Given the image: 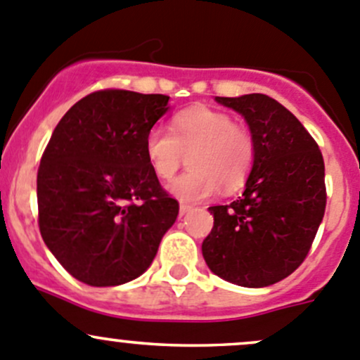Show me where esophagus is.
Returning <instances> with one entry per match:
<instances>
[{
    "instance_id": "1",
    "label": "esophagus",
    "mask_w": 360,
    "mask_h": 360,
    "mask_svg": "<svg viewBox=\"0 0 360 360\" xmlns=\"http://www.w3.org/2000/svg\"><path fill=\"white\" fill-rule=\"evenodd\" d=\"M192 210L191 205H185V202H180V215H185V213H188Z\"/></svg>"
}]
</instances>
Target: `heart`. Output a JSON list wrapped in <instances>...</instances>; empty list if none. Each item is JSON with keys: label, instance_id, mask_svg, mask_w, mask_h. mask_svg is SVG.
I'll list each match as a JSON object with an SVG mask.
<instances>
[{"label": "heart", "instance_id": "obj_1", "mask_svg": "<svg viewBox=\"0 0 360 360\" xmlns=\"http://www.w3.org/2000/svg\"><path fill=\"white\" fill-rule=\"evenodd\" d=\"M184 154L188 172L168 185L180 201H202L234 191L247 180L255 158L254 138L234 119L219 110L195 106L173 117L172 131L152 127L145 136V155L154 175L169 180L179 172Z\"/></svg>", "mask_w": 360, "mask_h": 360}]
</instances>
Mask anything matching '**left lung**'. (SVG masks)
<instances>
[{"label":"left lung","instance_id":"left-lung-1","mask_svg":"<svg viewBox=\"0 0 360 360\" xmlns=\"http://www.w3.org/2000/svg\"><path fill=\"white\" fill-rule=\"evenodd\" d=\"M240 113L255 145L241 198L210 206L206 264L234 285L268 287L300 268L326 212L323 159L304 126L266 94L215 98Z\"/></svg>","mask_w":360,"mask_h":360}]
</instances>
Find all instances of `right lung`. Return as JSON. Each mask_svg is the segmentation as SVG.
Instances as JSON below:
<instances>
[{
  "label": "right lung",
  "instance_id": "add662e5",
  "mask_svg": "<svg viewBox=\"0 0 360 360\" xmlns=\"http://www.w3.org/2000/svg\"><path fill=\"white\" fill-rule=\"evenodd\" d=\"M169 96L98 91L52 133L37 179L40 233L64 269L91 287L122 285L150 268L179 202L162 191L145 136Z\"/></svg>",
  "mask_w": 360,
  "mask_h": 360
}]
</instances>
